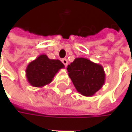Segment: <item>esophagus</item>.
<instances>
[{
  "instance_id": "1",
  "label": "esophagus",
  "mask_w": 132,
  "mask_h": 132,
  "mask_svg": "<svg viewBox=\"0 0 132 132\" xmlns=\"http://www.w3.org/2000/svg\"><path fill=\"white\" fill-rule=\"evenodd\" d=\"M62 62L64 64V66H67V65H68V63L67 59H62Z\"/></svg>"
}]
</instances>
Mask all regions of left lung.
<instances>
[{
    "instance_id": "8db88e82",
    "label": "left lung",
    "mask_w": 132,
    "mask_h": 132,
    "mask_svg": "<svg viewBox=\"0 0 132 132\" xmlns=\"http://www.w3.org/2000/svg\"><path fill=\"white\" fill-rule=\"evenodd\" d=\"M67 70L76 90L84 96L94 95L105 83V72L102 65L88 59L76 58Z\"/></svg>"
}]
</instances>
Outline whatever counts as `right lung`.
<instances>
[{
  "label": "right lung",
  "instance_id": "1",
  "mask_svg": "<svg viewBox=\"0 0 132 132\" xmlns=\"http://www.w3.org/2000/svg\"><path fill=\"white\" fill-rule=\"evenodd\" d=\"M64 65L59 59H50L45 54L39 55L28 64L26 69V76L31 86L43 87L49 84L59 70Z\"/></svg>",
  "mask_w": 132,
  "mask_h": 132
}]
</instances>
